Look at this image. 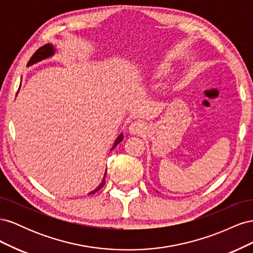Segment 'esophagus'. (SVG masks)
I'll return each mask as SVG.
<instances>
[{
    "instance_id": "1",
    "label": "esophagus",
    "mask_w": 253,
    "mask_h": 253,
    "mask_svg": "<svg viewBox=\"0 0 253 253\" xmlns=\"http://www.w3.org/2000/svg\"><path fill=\"white\" fill-rule=\"evenodd\" d=\"M128 131H129V133L133 134V135H136V134L141 135L145 131V126L141 121H134V122H132L131 125H129Z\"/></svg>"
}]
</instances>
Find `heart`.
<instances>
[{"instance_id":"heart-1","label":"heart","mask_w":253,"mask_h":253,"mask_svg":"<svg viewBox=\"0 0 253 253\" xmlns=\"http://www.w3.org/2000/svg\"><path fill=\"white\" fill-rule=\"evenodd\" d=\"M171 71H172L171 64L166 62V61H162V62H158L150 68L149 76L152 80H156V79L166 77V76H168L171 73Z\"/></svg>"}]
</instances>
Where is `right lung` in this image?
Here are the masks:
<instances>
[{
    "mask_svg": "<svg viewBox=\"0 0 253 253\" xmlns=\"http://www.w3.org/2000/svg\"><path fill=\"white\" fill-rule=\"evenodd\" d=\"M55 52H56V48L53 47L52 44H50V43L45 44V45H43L42 47H40L39 49H38V50L34 53V56H33L32 58H30L27 66L36 64V63H38V62H40V61H42V60L48 59L49 57L55 55ZM122 139H124V134H120V135L117 137V138H116V140H115V142H114V144H113V147H112V150H114L115 148H116V145H117L118 143H120V142L122 141ZM112 150H111V151H112ZM105 174H106V171H105ZM105 174H104V177H103V179H102L100 185H99L95 190L91 191V192H89L88 195H89V194L96 193L98 190H100V189L103 187V185L105 183V180H104V179H105Z\"/></svg>",
    "mask_w": 253,
    "mask_h": 253,
    "instance_id": "right-lung-1",
    "label": "right lung"
}]
</instances>
